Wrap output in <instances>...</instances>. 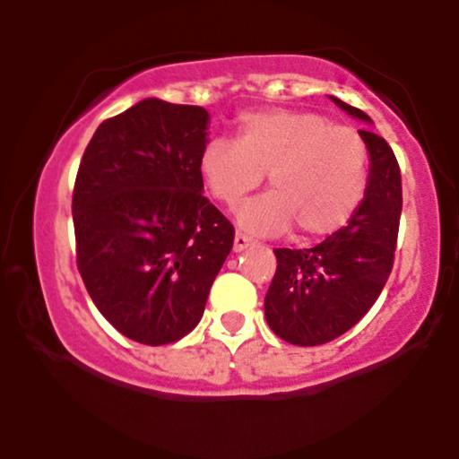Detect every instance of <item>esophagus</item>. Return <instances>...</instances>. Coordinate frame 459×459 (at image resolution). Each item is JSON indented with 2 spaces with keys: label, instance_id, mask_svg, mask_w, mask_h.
Here are the masks:
<instances>
[{
  "label": "esophagus",
  "instance_id": "1",
  "mask_svg": "<svg viewBox=\"0 0 459 459\" xmlns=\"http://www.w3.org/2000/svg\"><path fill=\"white\" fill-rule=\"evenodd\" d=\"M252 246H255V241H252L250 237H246V235H241V233L235 235V244H233V250L235 252H244V250H247V247H252Z\"/></svg>",
  "mask_w": 459,
  "mask_h": 459
}]
</instances>
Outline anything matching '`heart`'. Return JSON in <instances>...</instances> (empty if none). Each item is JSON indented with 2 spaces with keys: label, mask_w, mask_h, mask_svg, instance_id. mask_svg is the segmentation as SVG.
Returning <instances> with one entry per match:
<instances>
[{
  "label": "heart",
  "mask_w": 459,
  "mask_h": 459,
  "mask_svg": "<svg viewBox=\"0 0 459 459\" xmlns=\"http://www.w3.org/2000/svg\"><path fill=\"white\" fill-rule=\"evenodd\" d=\"M200 175L220 203L237 207L270 177L272 192L237 212L241 229L302 239L336 233L360 204L368 178L362 135L325 116L263 109L241 116L239 140L213 138L200 151Z\"/></svg>",
  "instance_id": "1"
}]
</instances>
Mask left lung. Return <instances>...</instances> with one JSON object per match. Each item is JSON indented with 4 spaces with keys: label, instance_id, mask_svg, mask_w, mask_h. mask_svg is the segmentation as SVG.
Instances as JSON below:
<instances>
[{
    "label": "left lung",
    "instance_id": "1",
    "mask_svg": "<svg viewBox=\"0 0 459 459\" xmlns=\"http://www.w3.org/2000/svg\"><path fill=\"white\" fill-rule=\"evenodd\" d=\"M351 118L365 112L330 97ZM368 151L365 196L343 229L313 247H278V267L265 296V319L287 343L313 347L334 341L367 315L393 270L402 218V175L386 140L360 129Z\"/></svg>",
    "mask_w": 459,
    "mask_h": 459
}]
</instances>
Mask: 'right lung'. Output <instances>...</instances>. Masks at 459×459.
<instances>
[{
    "mask_svg": "<svg viewBox=\"0 0 459 459\" xmlns=\"http://www.w3.org/2000/svg\"><path fill=\"white\" fill-rule=\"evenodd\" d=\"M209 118L198 105L144 99L99 125L79 163V273L103 317L138 343L196 328L233 247V224L203 196Z\"/></svg>",
    "mask_w": 459,
    "mask_h": 459,
    "instance_id": "add662e5",
    "label": "right lung"
}]
</instances>
